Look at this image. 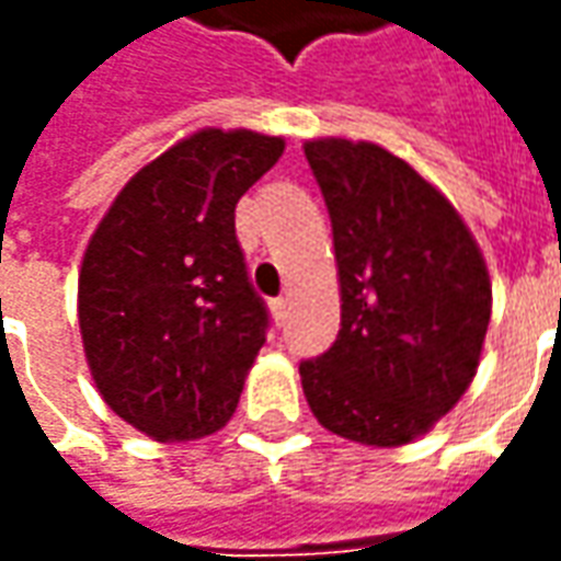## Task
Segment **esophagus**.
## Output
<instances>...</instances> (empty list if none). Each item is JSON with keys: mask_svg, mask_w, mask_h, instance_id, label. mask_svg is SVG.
Returning a JSON list of instances; mask_svg holds the SVG:
<instances>
[{"mask_svg": "<svg viewBox=\"0 0 561 561\" xmlns=\"http://www.w3.org/2000/svg\"><path fill=\"white\" fill-rule=\"evenodd\" d=\"M272 314H274V323H277V327H284V323H287V314H289L287 299H274Z\"/></svg>", "mask_w": 561, "mask_h": 561, "instance_id": "1", "label": "esophagus"}]
</instances>
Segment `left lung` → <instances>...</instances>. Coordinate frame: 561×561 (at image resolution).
<instances>
[{"instance_id": "obj_1", "label": "left lung", "mask_w": 561, "mask_h": 561, "mask_svg": "<svg viewBox=\"0 0 561 561\" xmlns=\"http://www.w3.org/2000/svg\"><path fill=\"white\" fill-rule=\"evenodd\" d=\"M332 222L342 330L299 363L305 400L332 434L405 446L458 403L480 366L492 280L451 207L376 142L308 140Z\"/></svg>"}]
</instances>
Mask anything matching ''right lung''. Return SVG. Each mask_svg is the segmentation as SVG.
Segmentation results:
<instances>
[{"label":"right lung","mask_w":561,"mask_h":561,"mask_svg":"<svg viewBox=\"0 0 561 561\" xmlns=\"http://www.w3.org/2000/svg\"><path fill=\"white\" fill-rule=\"evenodd\" d=\"M280 156V137L204 127L130 176L84 250L79 327L96 391L158 443L219 431L265 345L234 207Z\"/></svg>","instance_id":"1"}]
</instances>
